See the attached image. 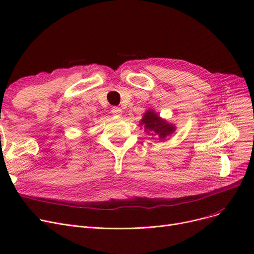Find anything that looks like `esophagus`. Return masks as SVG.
Here are the masks:
<instances>
[{
  "label": "esophagus",
  "instance_id": "1",
  "mask_svg": "<svg viewBox=\"0 0 254 254\" xmlns=\"http://www.w3.org/2000/svg\"><path fill=\"white\" fill-rule=\"evenodd\" d=\"M111 112L114 114V115H119V117H121L122 113H123V110L121 108H119V107H113Z\"/></svg>",
  "mask_w": 254,
  "mask_h": 254
}]
</instances>
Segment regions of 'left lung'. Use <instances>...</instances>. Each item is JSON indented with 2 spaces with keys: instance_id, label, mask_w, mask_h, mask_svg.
<instances>
[{
  "instance_id": "8db88e82",
  "label": "left lung",
  "mask_w": 254,
  "mask_h": 254,
  "mask_svg": "<svg viewBox=\"0 0 254 254\" xmlns=\"http://www.w3.org/2000/svg\"><path fill=\"white\" fill-rule=\"evenodd\" d=\"M140 126L141 128H144L146 133L156 136L161 141H164L166 137L171 136L176 131V126L165 119L161 118L159 113L153 109L145 111L140 121Z\"/></svg>"
}]
</instances>
